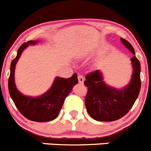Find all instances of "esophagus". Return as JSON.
<instances>
[{
  "label": "esophagus",
  "instance_id": "esophagus-1",
  "mask_svg": "<svg viewBox=\"0 0 151 151\" xmlns=\"http://www.w3.org/2000/svg\"><path fill=\"white\" fill-rule=\"evenodd\" d=\"M78 79L79 83H83V81H84V78H83V76L78 75Z\"/></svg>",
  "mask_w": 151,
  "mask_h": 151
}]
</instances>
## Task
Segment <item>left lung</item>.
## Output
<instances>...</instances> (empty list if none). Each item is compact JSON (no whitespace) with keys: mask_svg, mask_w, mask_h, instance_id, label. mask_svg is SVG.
<instances>
[{"mask_svg":"<svg viewBox=\"0 0 151 151\" xmlns=\"http://www.w3.org/2000/svg\"><path fill=\"white\" fill-rule=\"evenodd\" d=\"M122 43L135 55L131 43L121 38ZM133 73L129 84L122 89L108 86L101 73L94 70L86 76L84 84L88 87L85 105L89 116L99 122H113L125 116L132 108L141 88L140 63L135 56L131 58Z\"/></svg>","mask_w":151,"mask_h":151,"instance_id":"obj_1","label":"left lung"}]
</instances>
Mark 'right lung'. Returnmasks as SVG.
Listing matches in <instances>:
<instances>
[{
  "instance_id": "obj_1",
  "label": "right lung",
  "mask_w": 151,
  "mask_h": 151,
  "mask_svg": "<svg viewBox=\"0 0 151 151\" xmlns=\"http://www.w3.org/2000/svg\"><path fill=\"white\" fill-rule=\"evenodd\" d=\"M37 42L29 41L22 44L19 48L17 55L11 63L8 86L12 100L19 111L26 119L32 122H45L54 120L58 116L65 98L78 81L76 73L69 78H56L50 89L41 97H30L22 95L15 86V66L22 51L29 44H35Z\"/></svg>"
}]
</instances>
